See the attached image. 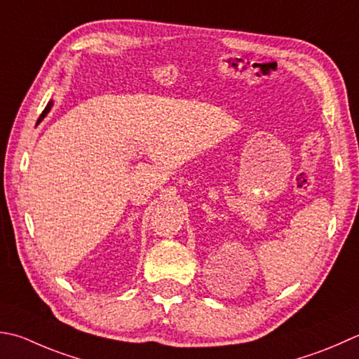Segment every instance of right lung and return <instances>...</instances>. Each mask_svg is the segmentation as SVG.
Segmentation results:
<instances>
[{
  "label": "right lung",
  "mask_w": 359,
  "mask_h": 359,
  "mask_svg": "<svg viewBox=\"0 0 359 359\" xmlns=\"http://www.w3.org/2000/svg\"><path fill=\"white\" fill-rule=\"evenodd\" d=\"M51 107H53V101H49V102H48V105H46V107H45V110L41 111V115H40V118H39V121H37V123H40L41 119H43V118L46 116V114H48L49 110H51Z\"/></svg>",
  "instance_id": "right-lung-1"
}]
</instances>
